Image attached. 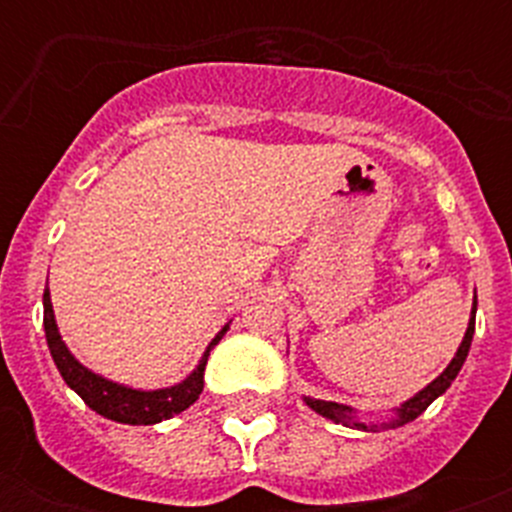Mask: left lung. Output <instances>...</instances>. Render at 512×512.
I'll use <instances>...</instances> for the list:
<instances>
[{
	"mask_svg": "<svg viewBox=\"0 0 512 512\" xmlns=\"http://www.w3.org/2000/svg\"><path fill=\"white\" fill-rule=\"evenodd\" d=\"M476 305L478 300L473 297V311H470L468 329H465V337H462L460 348H457L454 358L449 361V366H446L444 372L438 374L436 380L430 382V385H425L420 393H414L409 401H404V404L398 406L396 417H393L390 422H382V425H366V422H361L356 417V409H350V406L345 404H337V401H321V398H311V396H305L303 401L311 406L313 412L321 414V417H327V420L337 422V425H348V428H358V430H372V433L380 428H401V425H406V422L417 420V417H420V414L425 412V409H428L438 396H444L446 388H449V385L454 382V377L460 374L462 364H465V358H468L470 342H473V332H476Z\"/></svg>",
	"mask_w": 512,
	"mask_h": 512,
	"instance_id": "1",
	"label": "left lung"
}]
</instances>
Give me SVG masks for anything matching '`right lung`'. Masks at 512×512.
Masks as SVG:
<instances>
[{
    "label": "right lung",
    "mask_w": 512,
    "mask_h": 512,
    "mask_svg": "<svg viewBox=\"0 0 512 512\" xmlns=\"http://www.w3.org/2000/svg\"><path fill=\"white\" fill-rule=\"evenodd\" d=\"M42 303L44 337H47L52 361L58 366L60 377L66 380L68 388L82 396V401L90 406L92 412H98L100 417H106V420L124 422V425H156V422L170 420L175 414L185 412V409L199 398L201 390H204V366H207L209 350L223 340V335L228 332V327H231V324H225V327L217 332L215 340L209 342L207 350H204L199 366H196L183 382L170 385V388L140 390L130 388V385H119V382L114 380H106L103 374H95L92 369L79 364L58 332L55 313H52L50 303V289H44Z\"/></svg>",
    "instance_id": "right-lung-1"
}]
</instances>
